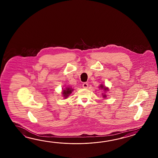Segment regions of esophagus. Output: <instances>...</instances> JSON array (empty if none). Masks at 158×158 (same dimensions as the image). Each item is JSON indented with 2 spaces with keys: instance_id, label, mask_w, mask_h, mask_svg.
<instances>
[{
  "instance_id": "1",
  "label": "esophagus",
  "mask_w": 158,
  "mask_h": 158,
  "mask_svg": "<svg viewBox=\"0 0 158 158\" xmlns=\"http://www.w3.org/2000/svg\"><path fill=\"white\" fill-rule=\"evenodd\" d=\"M82 87L85 88V89H86L88 87V84H87V82H84L82 84Z\"/></svg>"
}]
</instances>
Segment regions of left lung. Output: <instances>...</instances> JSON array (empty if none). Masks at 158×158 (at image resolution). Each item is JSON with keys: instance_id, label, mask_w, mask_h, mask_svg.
<instances>
[{"instance_id": "1", "label": "left lung", "mask_w": 158, "mask_h": 158, "mask_svg": "<svg viewBox=\"0 0 158 158\" xmlns=\"http://www.w3.org/2000/svg\"><path fill=\"white\" fill-rule=\"evenodd\" d=\"M100 87H101L102 89H104V90H108L107 88H106V87H103V86L102 85H101ZM103 97H106V95H103Z\"/></svg>"}]
</instances>
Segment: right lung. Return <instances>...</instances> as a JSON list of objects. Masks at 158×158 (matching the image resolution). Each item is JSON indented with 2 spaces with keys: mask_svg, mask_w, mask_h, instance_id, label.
I'll return each instance as SVG.
<instances>
[{
  "mask_svg": "<svg viewBox=\"0 0 158 158\" xmlns=\"http://www.w3.org/2000/svg\"><path fill=\"white\" fill-rule=\"evenodd\" d=\"M73 90H72L70 88H67V89L63 90V96L65 97V98L67 97L68 96L71 94L72 91Z\"/></svg>",
  "mask_w": 158,
  "mask_h": 158,
  "instance_id": "1",
  "label": "right lung"
}]
</instances>
